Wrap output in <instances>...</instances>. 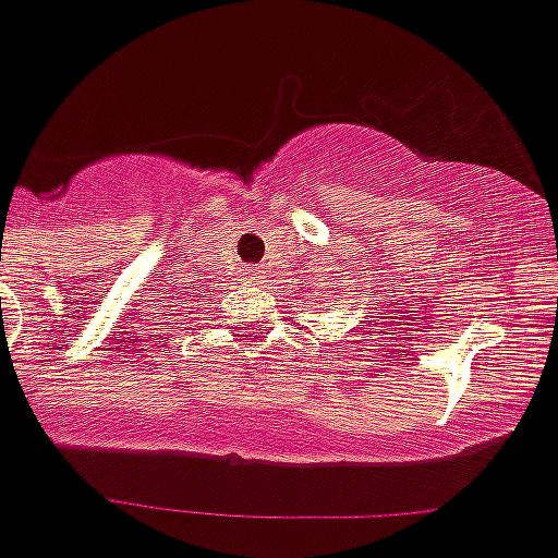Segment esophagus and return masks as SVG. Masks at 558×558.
I'll list each match as a JSON object with an SVG mask.
<instances>
[{
  "mask_svg": "<svg viewBox=\"0 0 558 558\" xmlns=\"http://www.w3.org/2000/svg\"><path fill=\"white\" fill-rule=\"evenodd\" d=\"M243 279H246V282H259L263 276H259L257 268H246V270H243Z\"/></svg>",
  "mask_w": 558,
  "mask_h": 558,
  "instance_id": "esophagus-1",
  "label": "esophagus"
}]
</instances>
